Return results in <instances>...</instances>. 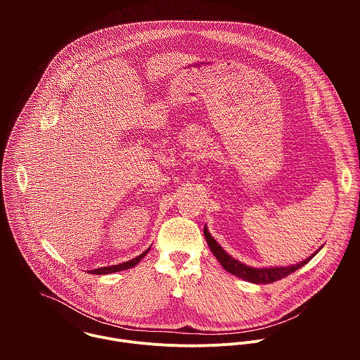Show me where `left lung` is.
I'll use <instances>...</instances> for the list:
<instances>
[{
	"label": "left lung",
	"mask_w": 360,
	"mask_h": 360,
	"mask_svg": "<svg viewBox=\"0 0 360 360\" xmlns=\"http://www.w3.org/2000/svg\"><path fill=\"white\" fill-rule=\"evenodd\" d=\"M203 235L207 238V242L210 245V249L212 250V253L215 255V258L219 261V264L224 266L225 271H228L229 274L252 282V283H272L276 282L282 278H286L288 275L293 274L295 271H297L299 268H302L304 264L309 262L314 256L318 253L315 252L309 258L302 261L300 264L296 265H290V266H281V268H250L248 265H243L242 262L233 259L231 255H228L221 245H218V242L211 236V233L208 232L207 226L203 228Z\"/></svg>",
	"instance_id": "left-lung-1"
}]
</instances>
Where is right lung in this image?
<instances>
[{
	"mask_svg": "<svg viewBox=\"0 0 360 360\" xmlns=\"http://www.w3.org/2000/svg\"><path fill=\"white\" fill-rule=\"evenodd\" d=\"M149 248L142 252L139 256H136V258L128 261V262H124V264H120V265H112V266H105V268H98V269H94L91 271L89 274H95V275H107V274H114V272H120V271H125V269H129V268H134L135 265H138L141 262V259L143 258V256L148 253Z\"/></svg>",
	"mask_w": 360,
	"mask_h": 360,
	"instance_id": "add662e5",
	"label": "right lung"
}]
</instances>
